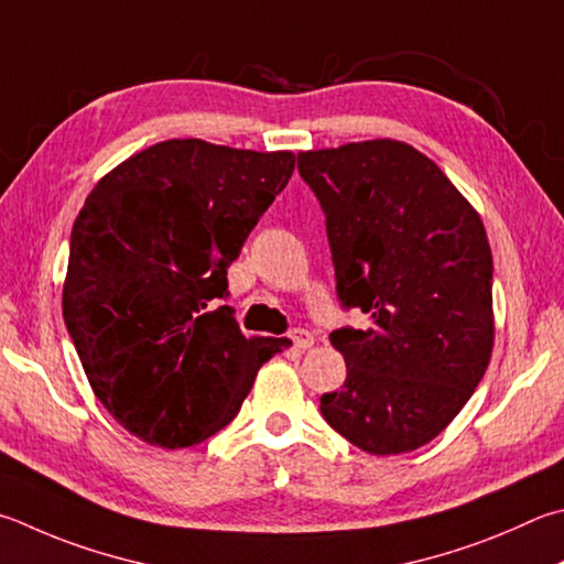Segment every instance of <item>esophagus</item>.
Masks as SVG:
<instances>
[{
  "instance_id": "34e87169",
  "label": "esophagus",
  "mask_w": 564,
  "mask_h": 564,
  "mask_svg": "<svg viewBox=\"0 0 564 564\" xmlns=\"http://www.w3.org/2000/svg\"><path fill=\"white\" fill-rule=\"evenodd\" d=\"M291 343L295 350H308V347H313V333L303 330V327H295V330H291Z\"/></svg>"
}]
</instances>
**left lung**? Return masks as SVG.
Returning <instances> with one entry per match:
<instances>
[{"label": "left lung", "mask_w": 564, "mask_h": 564, "mask_svg": "<svg viewBox=\"0 0 564 564\" xmlns=\"http://www.w3.org/2000/svg\"><path fill=\"white\" fill-rule=\"evenodd\" d=\"M325 212L337 295L365 330L330 333L347 377L321 397L325 422L367 454L436 438L494 352V256L474 209L424 152L362 140L299 152Z\"/></svg>", "instance_id": "left-lung-1"}]
</instances>
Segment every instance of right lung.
Here are the masks:
<instances>
[{"label":"right lung","instance_id":"obj_1","mask_svg":"<svg viewBox=\"0 0 564 564\" xmlns=\"http://www.w3.org/2000/svg\"><path fill=\"white\" fill-rule=\"evenodd\" d=\"M295 167L291 150L199 138L130 155L86 197L70 231L64 321L112 419L142 442L194 446L239 414L281 345L243 337L227 269Z\"/></svg>","mask_w":564,"mask_h":564}]
</instances>
